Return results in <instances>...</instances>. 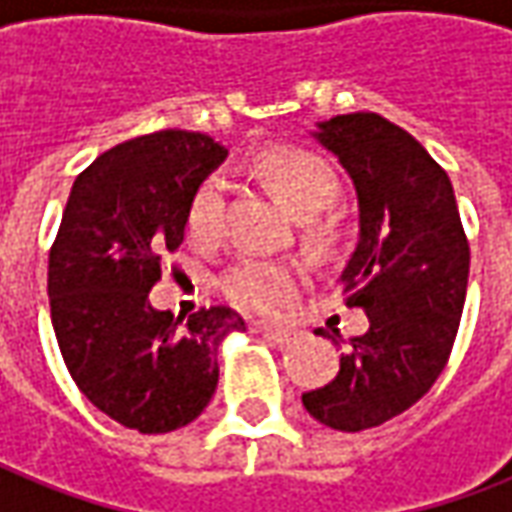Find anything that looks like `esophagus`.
<instances>
[{"mask_svg": "<svg viewBox=\"0 0 512 512\" xmlns=\"http://www.w3.org/2000/svg\"><path fill=\"white\" fill-rule=\"evenodd\" d=\"M257 333H263V336L274 344H291L297 339V330L274 328V325H257Z\"/></svg>", "mask_w": 512, "mask_h": 512, "instance_id": "esophagus-1", "label": "esophagus"}]
</instances>
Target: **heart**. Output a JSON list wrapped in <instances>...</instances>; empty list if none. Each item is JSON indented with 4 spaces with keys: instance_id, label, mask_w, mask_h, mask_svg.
I'll return each mask as SVG.
<instances>
[{
    "instance_id": "b5f03b06",
    "label": "heart",
    "mask_w": 512,
    "mask_h": 512,
    "mask_svg": "<svg viewBox=\"0 0 512 512\" xmlns=\"http://www.w3.org/2000/svg\"><path fill=\"white\" fill-rule=\"evenodd\" d=\"M257 176L280 198L300 221H311L333 204L339 193L336 170L322 156L277 148L260 156ZM187 229L201 243L218 241L224 232V184L221 179H204L187 207ZM302 269L294 263L243 260L221 277V291L232 305L255 314H271L283 305L300 285Z\"/></svg>"
}]
</instances>
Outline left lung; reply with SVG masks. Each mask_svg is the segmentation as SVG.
<instances>
[{
    "label": "left lung",
    "instance_id": "8db88e82",
    "mask_svg": "<svg viewBox=\"0 0 512 512\" xmlns=\"http://www.w3.org/2000/svg\"><path fill=\"white\" fill-rule=\"evenodd\" d=\"M311 137L356 187L358 241L339 285L370 330L350 339L339 375L302 406L330 429L364 431L406 412L443 373L471 252L448 173L412 134L356 111L316 123Z\"/></svg>",
    "mask_w": 512,
    "mask_h": 512
}]
</instances>
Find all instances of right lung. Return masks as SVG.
<instances>
[{
    "label": "right lung",
    "instance_id": "obj_1",
    "mask_svg": "<svg viewBox=\"0 0 512 512\" xmlns=\"http://www.w3.org/2000/svg\"><path fill=\"white\" fill-rule=\"evenodd\" d=\"M196 131H156L100 154L72 184L50 249V314L72 381L139 434L193 423L218 387V344L243 328L232 308L187 322L148 294L179 249L196 187L227 159Z\"/></svg>",
    "mask_w": 512,
    "mask_h": 512
}]
</instances>
